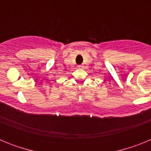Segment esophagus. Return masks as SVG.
<instances>
[{
  "mask_svg": "<svg viewBox=\"0 0 151 151\" xmlns=\"http://www.w3.org/2000/svg\"><path fill=\"white\" fill-rule=\"evenodd\" d=\"M78 68H83V66H82V65H78Z\"/></svg>",
  "mask_w": 151,
  "mask_h": 151,
  "instance_id": "esophagus-1",
  "label": "esophagus"
}]
</instances>
